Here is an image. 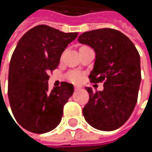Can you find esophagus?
<instances>
[{
	"instance_id": "obj_1",
	"label": "esophagus",
	"mask_w": 152,
	"mask_h": 152,
	"mask_svg": "<svg viewBox=\"0 0 152 152\" xmlns=\"http://www.w3.org/2000/svg\"><path fill=\"white\" fill-rule=\"evenodd\" d=\"M80 89H81L80 86H75V91H79Z\"/></svg>"
}]
</instances>
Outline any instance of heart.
Returning <instances> with one entry per match:
<instances>
[{
  "instance_id": "obj_1",
  "label": "heart",
  "mask_w": 152,
  "mask_h": 152,
  "mask_svg": "<svg viewBox=\"0 0 152 152\" xmlns=\"http://www.w3.org/2000/svg\"><path fill=\"white\" fill-rule=\"evenodd\" d=\"M69 78L73 81V82H80L82 80V75L80 73H77V72H73V73H70L69 75Z\"/></svg>"
}]
</instances>
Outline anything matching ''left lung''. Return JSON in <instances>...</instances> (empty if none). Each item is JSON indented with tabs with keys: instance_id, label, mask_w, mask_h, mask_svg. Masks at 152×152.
I'll return each instance as SVG.
<instances>
[{
	"instance_id": "left-lung-1",
	"label": "left lung",
	"mask_w": 152,
	"mask_h": 152,
	"mask_svg": "<svg viewBox=\"0 0 152 152\" xmlns=\"http://www.w3.org/2000/svg\"><path fill=\"white\" fill-rule=\"evenodd\" d=\"M77 40L96 53L91 81H105L101 91L86 87L90 99L83 109L84 119L99 130H115L129 120L137 104L141 83L138 51L127 36L109 28L83 32Z\"/></svg>"
}]
</instances>
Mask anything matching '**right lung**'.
I'll return each instance as SVG.
<instances>
[{
	"instance_id": "obj_1",
	"label": "right lung",
	"mask_w": 152,
	"mask_h": 152,
	"mask_svg": "<svg viewBox=\"0 0 152 152\" xmlns=\"http://www.w3.org/2000/svg\"><path fill=\"white\" fill-rule=\"evenodd\" d=\"M77 34L38 25L18 41L10 63L8 96L16 121L26 130L43 134L61 122L74 86L62 82L50 91L48 73L58 67L63 51Z\"/></svg>"
}]
</instances>
